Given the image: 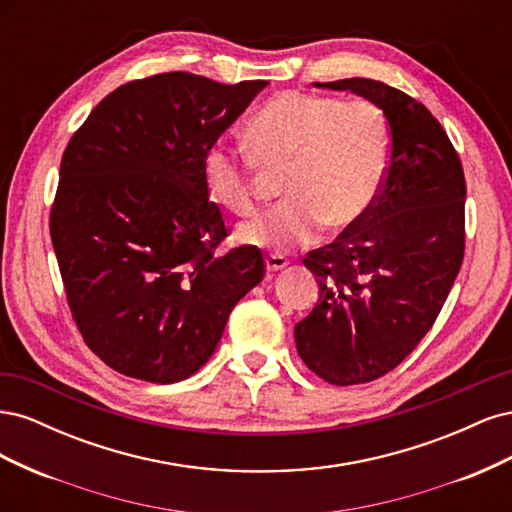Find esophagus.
I'll return each mask as SVG.
<instances>
[{
  "label": "esophagus",
  "mask_w": 512,
  "mask_h": 512,
  "mask_svg": "<svg viewBox=\"0 0 512 512\" xmlns=\"http://www.w3.org/2000/svg\"><path fill=\"white\" fill-rule=\"evenodd\" d=\"M265 265H267L269 273H277V271H282L288 265V260L284 256H280V254H269L267 260H265Z\"/></svg>",
  "instance_id": "esophagus-1"
}]
</instances>
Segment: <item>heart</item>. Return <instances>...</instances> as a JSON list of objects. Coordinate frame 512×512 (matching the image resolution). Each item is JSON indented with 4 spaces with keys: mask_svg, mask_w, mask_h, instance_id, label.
Segmentation results:
<instances>
[{
    "mask_svg": "<svg viewBox=\"0 0 512 512\" xmlns=\"http://www.w3.org/2000/svg\"><path fill=\"white\" fill-rule=\"evenodd\" d=\"M250 156L213 143L200 158V175L215 205L247 215L254 209V168L286 170L277 205L245 222L239 241L269 250L314 241L320 228L346 232L374 207L391 160L389 128L367 100L284 91L247 121Z\"/></svg>",
    "mask_w": 512,
    "mask_h": 512,
    "instance_id": "b5f03b06",
    "label": "heart"
}]
</instances>
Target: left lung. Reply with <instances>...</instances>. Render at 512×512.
I'll use <instances>...</instances> for the list:
<instances>
[{
    "label": "left lung",
    "mask_w": 512,
    "mask_h": 512,
    "mask_svg": "<svg viewBox=\"0 0 512 512\" xmlns=\"http://www.w3.org/2000/svg\"><path fill=\"white\" fill-rule=\"evenodd\" d=\"M352 91L389 121L391 160L365 218L303 265L318 303L294 324L299 356L337 386L389 374L427 335L466 245V179L440 121L404 91L371 79L314 83Z\"/></svg>",
    "instance_id": "left-lung-1"
}]
</instances>
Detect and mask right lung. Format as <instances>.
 I'll return each instance as SVG.
<instances>
[{"mask_svg":"<svg viewBox=\"0 0 512 512\" xmlns=\"http://www.w3.org/2000/svg\"><path fill=\"white\" fill-rule=\"evenodd\" d=\"M267 85L156 74L117 87L70 138L51 239L76 327L119 374H196L265 275L252 245L215 252L226 226L200 158Z\"/></svg>","mask_w":512,"mask_h":512,"instance_id":"add662e5","label":"right lung"}]
</instances>
